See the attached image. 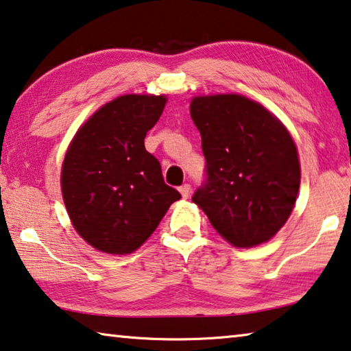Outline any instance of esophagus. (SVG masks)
Returning <instances> with one entry per match:
<instances>
[{
	"instance_id": "1",
	"label": "esophagus",
	"mask_w": 351,
	"mask_h": 351,
	"mask_svg": "<svg viewBox=\"0 0 351 351\" xmlns=\"http://www.w3.org/2000/svg\"><path fill=\"white\" fill-rule=\"evenodd\" d=\"M180 193H181L182 198H189V195H191V186H189V184H182V186L180 187Z\"/></svg>"
}]
</instances>
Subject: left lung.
<instances>
[{
    "instance_id": "8db88e82",
    "label": "left lung",
    "mask_w": 351,
    "mask_h": 351,
    "mask_svg": "<svg viewBox=\"0 0 351 351\" xmlns=\"http://www.w3.org/2000/svg\"><path fill=\"white\" fill-rule=\"evenodd\" d=\"M191 117L208 171L193 203L231 245L269 242L291 217L302 180L291 132L263 104L239 93L193 97Z\"/></svg>"
}]
</instances>
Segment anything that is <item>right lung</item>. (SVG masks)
I'll list each match as a JSON object with an SVG mask.
<instances>
[{"instance_id":"add662e5","label":"right lung","mask_w":351,"mask_h":351,"mask_svg":"<svg viewBox=\"0 0 351 351\" xmlns=\"http://www.w3.org/2000/svg\"><path fill=\"white\" fill-rule=\"evenodd\" d=\"M165 103V95L152 93L117 97L88 117L66 148L60 170L66 214L98 252L134 253L181 198L143 142Z\"/></svg>"}]
</instances>
